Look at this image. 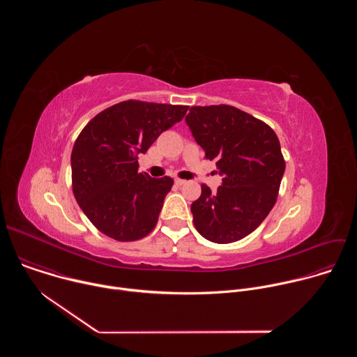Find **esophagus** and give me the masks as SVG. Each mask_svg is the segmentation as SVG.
<instances>
[{"label":"esophagus","instance_id":"esophagus-1","mask_svg":"<svg viewBox=\"0 0 357 357\" xmlns=\"http://www.w3.org/2000/svg\"><path fill=\"white\" fill-rule=\"evenodd\" d=\"M175 183H176L178 186H182V185H185V183H186V181H183V179H179V178H176V179H175Z\"/></svg>","mask_w":357,"mask_h":357}]
</instances>
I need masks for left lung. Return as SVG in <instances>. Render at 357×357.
<instances>
[{
  "mask_svg": "<svg viewBox=\"0 0 357 357\" xmlns=\"http://www.w3.org/2000/svg\"><path fill=\"white\" fill-rule=\"evenodd\" d=\"M205 158L223 175L218 193L202 185L190 206L196 230L209 241L233 243L256 230L274 208L285 161L274 130L229 105L195 106L186 116Z\"/></svg>",
  "mask_w": 357,
  "mask_h": 357,
  "instance_id": "8db88e82",
  "label": "left lung"
}]
</instances>
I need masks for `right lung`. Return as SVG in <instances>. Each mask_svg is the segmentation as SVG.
<instances>
[{
	"label": "right lung",
	"instance_id": "add662e5",
	"mask_svg": "<svg viewBox=\"0 0 357 357\" xmlns=\"http://www.w3.org/2000/svg\"><path fill=\"white\" fill-rule=\"evenodd\" d=\"M188 109L127 100L98 113L82 130L70 158L72 188L79 206L101 233L135 241L154 230L174 179L138 172V154H145Z\"/></svg>",
	"mask_w": 357,
	"mask_h": 357
}]
</instances>
